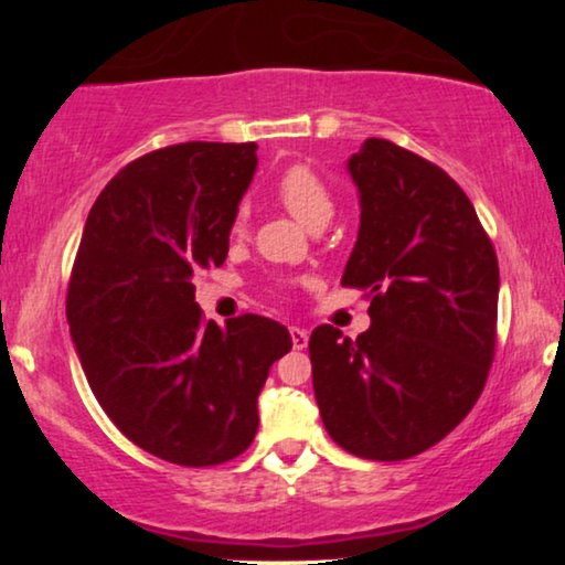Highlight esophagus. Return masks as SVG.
Masks as SVG:
<instances>
[{
	"label": "esophagus",
	"instance_id": "esophagus-1",
	"mask_svg": "<svg viewBox=\"0 0 565 565\" xmlns=\"http://www.w3.org/2000/svg\"><path fill=\"white\" fill-rule=\"evenodd\" d=\"M290 337H292V347H296V350H306V347H308V329L290 327Z\"/></svg>",
	"mask_w": 565,
	"mask_h": 565
}]
</instances>
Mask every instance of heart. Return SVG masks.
Listing matches in <instances>:
<instances>
[{"label": "heart", "mask_w": 565, "mask_h": 565, "mask_svg": "<svg viewBox=\"0 0 565 565\" xmlns=\"http://www.w3.org/2000/svg\"><path fill=\"white\" fill-rule=\"evenodd\" d=\"M275 195L285 205L292 218L303 223L306 228L327 226L331 213H334V200L319 177L303 164L290 167L275 184ZM246 226V211L236 213L234 218V234H242Z\"/></svg>", "instance_id": "obj_1"}]
</instances>
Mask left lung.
Instances as JSON below:
<instances>
[{
    "mask_svg": "<svg viewBox=\"0 0 565 565\" xmlns=\"http://www.w3.org/2000/svg\"><path fill=\"white\" fill-rule=\"evenodd\" d=\"M360 231L342 285L367 288L358 339L321 323L308 352L329 437L367 460L439 443L481 396L497 347L499 262L458 182L401 146L367 138L347 159Z\"/></svg>",
    "mask_w": 565,
    "mask_h": 565,
    "instance_id": "obj_1",
    "label": "left lung"
}]
</instances>
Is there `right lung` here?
<instances>
[{
    "label": "right lung",
    "instance_id": "right-lung-1",
    "mask_svg": "<svg viewBox=\"0 0 565 565\" xmlns=\"http://www.w3.org/2000/svg\"><path fill=\"white\" fill-rule=\"evenodd\" d=\"M257 143L190 141L128 164L92 205L66 298L82 370L115 427L177 466L252 445L269 367L290 331L244 313L218 327L192 275L221 267Z\"/></svg>",
    "mask_w": 565,
    "mask_h": 565
}]
</instances>
